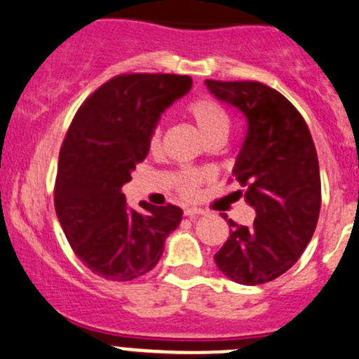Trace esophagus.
I'll return each instance as SVG.
<instances>
[{
  "instance_id": "esophagus-1",
  "label": "esophagus",
  "mask_w": 359,
  "mask_h": 359,
  "mask_svg": "<svg viewBox=\"0 0 359 359\" xmlns=\"http://www.w3.org/2000/svg\"><path fill=\"white\" fill-rule=\"evenodd\" d=\"M185 215L190 218H196L199 217V215H204V210H201V208H187Z\"/></svg>"
}]
</instances>
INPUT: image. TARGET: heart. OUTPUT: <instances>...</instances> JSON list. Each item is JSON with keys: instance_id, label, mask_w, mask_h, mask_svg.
Masks as SVG:
<instances>
[{"instance_id": "heart-1", "label": "heart", "mask_w": 359, "mask_h": 359, "mask_svg": "<svg viewBox=\"0 0 359 359\" xmlns=\"http://www.w3.org/2000/svg\"><path fill=\"white\" fill-rule=\"evenodd\" d=\"M189 112L192 116L194 123H196L199 134L204 137V141H208V139H211L217 134H227L229 132L227 114L211 98H199V100L192 102ZM160 142H162V128H160V125H156L151 130V135H149V149L158 151ZM206 177L208 174L204 170L183 169L174 177V185H176L177 192L182 194L183 197L192 199V197L197 196L199 187L206 182Z\"/></svg>"}]
</instances>
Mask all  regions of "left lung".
<instances>
[{"mask_svg":"<svg viewBox=\"0 0 359 359\" xmlns=\"http://www.w3.org/2000/svg\"><path fill=\"white\" fill-rule=\"evenodd\" d=\"M206 88L245 116L247 132L233 172L255 210L250 227L227 220L231 231L215 262L238 284H266L298 261L316 231L320 210L316 146L302 114L273 88L210 79Z\"/></svg>","mask_w":359,"mask_h":359,"instance_id":"8db88e82","label":"left lung"}]
</instances>
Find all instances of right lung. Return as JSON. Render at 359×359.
Listing matches in <instances>:
<instances>
[{
    "mask_svg": "<svg viewBox=\"0 0 359 359\" xmlns=\"http://www.w3.org/2000/svg\"><path fill=\"white\" fill-rule=\"evenodd\" d=\"M192 88L189 75H118L75 114L60 151L54 206L75 255L95 275L128 282L163 254L183 210L172 204L135 211L123 185L149 151L162 112Z\"/></svg>",
    "mask_w": 359,
    "mask_h": 359,
    "instance_id": "1",
    "label": "right lung"
}]
</instances>
